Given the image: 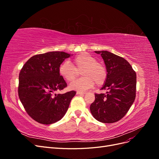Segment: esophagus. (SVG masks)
Listing matches in <instances>:
<instances>
[{
  "label": "esophagus",
  "mask_w": 159,
  "mask_h": 159,
  "mask_svg": "<svg viewBox=\"0 0 159 159\" xmlns=\"http://www.w3.org/2000/svg\"><path fill=\"white\" fill-rule=\"evenodd\" d=\"M85 93V92H84V91H77L76 94L77 95H84Z\"/></svg>",
  "instance_id": "obj_1"
}]
</instances>
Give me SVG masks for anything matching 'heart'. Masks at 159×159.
Instances as JSON below:
<instances>
[{
    "label": "heart",
    "instance_id": "b5f03b06",
    "mask_svg": "<svg viewBox=\"0 0 159 159\" xmlns=\"http://www.w3.org/2000/svg\"><path fill=\"white\" fill-rule=\"evenodd\" d=\"M81 71L83 78L77 80L70 84L69 88L73 90L85 91L92 88L94 84L103 85L107 78V71L105 66L96 61V59L88 53H81L76 56L72 64L66 61L59 68L60 75L68 81H74Z\"/></svg>",
    "mask_w": 159,
    "mask_h": 159
}]
</instances>
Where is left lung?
<instances>
[{
  "label": "left lung",
  "mask_w": 159,
  "mask_h": 159,
  "mask_svg": "<svg viewBox=\"0 0 159 159\" xmlns=\"http://www.w3.org/2000/svg\"><path fill=\"white\" fill-rule=\"evenodd\" d=\"M101 54L107 70V78L101 89L105 93H95L90 111L98 121L113 123L121 119L133 103L136 96L137 75L132 66L123 57L108 51H95Z\"/></svg>",
  "instance_id": "obj_1"
}]
</instances>
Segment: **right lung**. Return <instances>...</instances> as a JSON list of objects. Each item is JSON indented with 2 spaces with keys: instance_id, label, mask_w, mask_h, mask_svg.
Segmentation results:
<instances>
[{
  "instance_id": "add662e5",
  "label": "right lung",
  "mask_w": 159,
  "mask_h": 159,
  "mask_svg": "<svg viewBox=\"0 0 159 159\" xmlns=\"http://www.w3.org/2000/svg\"><path fill=\"white\" fill-rule=\"evenodd\" d=\"M71 55L50 52L28 60L19 74L18 96L26 111L36 121L50 125L63 117L76 92L57 94L67 87L59 73L60 66Z\"/></svg>"
}]
</instances>
